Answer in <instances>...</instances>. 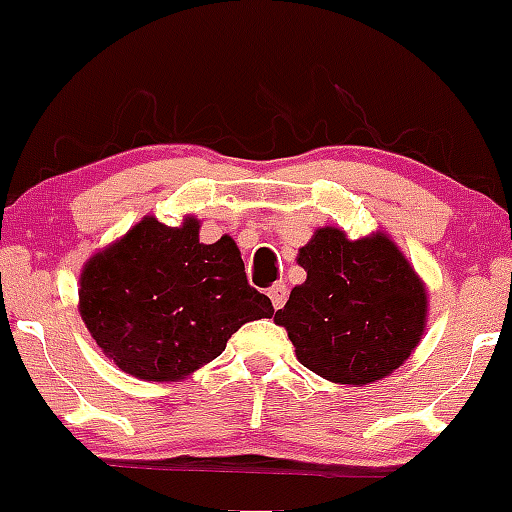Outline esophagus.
<instances>
[{
	"label": "esophagus",
	"instance_id": "esophagus-1",
	"mask_svg": "<svg viewBox=\"0 0 512 512\" xmlns=\"http://www.w3.org/2000/svg\"><path fill=\"white\" fill-rule=\"evenodd\" d=\"M268 297H271L273 307L280 309L287 302V287L283 283H275L273 287H268Z\"/></svg>",
	"mask_w": 512,
	"mask_h": 512
}]
</instances>
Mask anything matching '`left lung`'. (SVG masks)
I'll return each mask as SVG.
<instances>
[{
    "mask_svg": "<svg viewBox=\"0 0 512 512\" xmlns=\"http://www.w3.org/2000/svg\"><path fill=\"white\" fill-rule=\"evenodd\" d=\"M297 263L307 280L275 312L297 360L336 384H372L392 375L421 343L426 283L384 232L348 239L319 227Z\"/></svg>",
    "mask_w": 512,
    "mask_h": 512,
    "instance_id": "obj_1",
    "label": "left lung"
}]
</instances>
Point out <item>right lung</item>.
Instances as JSON below:
<instances>
[{
  "label": "right lung",
  "mask_w": 512,
  "mask_h": 512,
  "mask_svg": "<svg viewBox=\"0 0 512 512\" xmlns=\"http://www.w3.org/2000/svg\"><path fill=\"white\" fill-rule=\"evenodd\" d=\"M79 314L96 346L137 380L179 382L208 365L246 321L273 317L246 283L232 237L200 241V220L145 215L84 263Z\"/></svg>",
  "instance_id": "obj_1"
}]
</instances>
